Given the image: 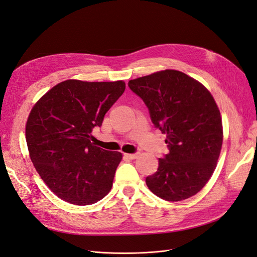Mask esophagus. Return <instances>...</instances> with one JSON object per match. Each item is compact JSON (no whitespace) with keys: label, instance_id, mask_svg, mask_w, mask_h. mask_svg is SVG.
Wrapping results in <instances>:
<instances>
[{"label":"esophagus","instance_id":"1","mask_svg":"<svg viewBox=\"0 0 257 257\" xmlns=\"http://www.w3.org/2000/svg\"><path fill=\"white\" fill-rule=\"evenodd\" d=\"M138 155H139V153H134V154H128V153H125V154H124V157L127 158V159H130V160H134V159L138 158Z\"/></svg>","mask_w":257,"mask_h":257}]
</instances>
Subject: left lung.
I'll list each match as a JSON object with an SVG mask.
<instances>
[{"label":"left lung","mask_w":257,"mask_h":257,"mask_svg":"<svg viewBox=\"0 0 257 257\" xmlns=\"http://www.w3.org/2000/svg\"><path fill=\"white\" fill-rule=\"evenodd\" d=\"M128 87L149 108L169 148L158 172L146 178L148 188L168 201L194 196L212 176L223 144L221 113L211 93L176 69L130 80Z\"/></svg>","instance_id":"obj_1"}]
</instances>
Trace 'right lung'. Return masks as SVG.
Returning <instances> with one entry per match:
<instances>
[{"instance_id":"add662e5","label":"right lung","mask_w":257,"mask_h":257,"mask_svg":"<svg viewBox=\"0 0 257 257\" xmlns=\"http://www.w3.org/2000/svg\"><path fill=\"white\" fill-rule=\"evenodd\" d=\"M125 90L123 80L68 79L37 100L26 124V139L38 175L69 204L97 203L110 192L122 153L91 143L92 128Z\"/></svg>"}]
</instances>
